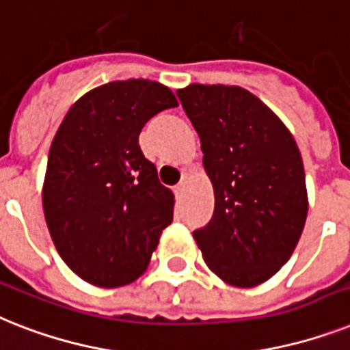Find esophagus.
<instances>
[{"label":"esophagus","instance_id":"esophagus-1","mask_svg":"<svg viewBox=\"0 0 350 350\" xmlns=\"http://www.w3.org/2000/svg\"><path fill=\"white\" fill-rule=\"evenodd\" d=\"M183 192H185V180H181L180 183H178L174 187V194L176 196H181V194H183Z\"/></svg>","mask_w":350,"mask_h":350}]
</instances>
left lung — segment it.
Here are the masks:
<instances>
[{
  "label": "left lung",
  "mask_w": 350,
  "mask_h": 350,
  "mask_svg": "<svg viewBox=\"0 0 350 350\" xmlns=\"http://www.w3.org/2000/svg\"><path fill=\"white\" fill-rule=\"evenodd\" d=\"M176 93L200 135L214 187V215L192 234L204 262L237 288L266 282L289 260L308 217L297 142L243 88L190 84Z\"/></svg>",
  "instance_id": "8db88e82"
}]
</instances>
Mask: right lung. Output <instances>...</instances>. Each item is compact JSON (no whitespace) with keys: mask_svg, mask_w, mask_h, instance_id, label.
Segmentation results:
<instances>
[{"mask_svg":"<svg viewBox=\"0 0 350 350\" xmlns=\"http://www.w3.org/2000/svg\"><path fill=\"white\" fill-rule=\"evenodd\" d=\"M176 106L160 82H107L81 96L57 129L42 185L44 219L68 268L93 286L136 280L172 223L174 194L138 136L152 116Z\"/></svg>","mask_w":350,"mask_h":350,"instance_id":"right-lung-1","label":"right lung"}]
</instances>
